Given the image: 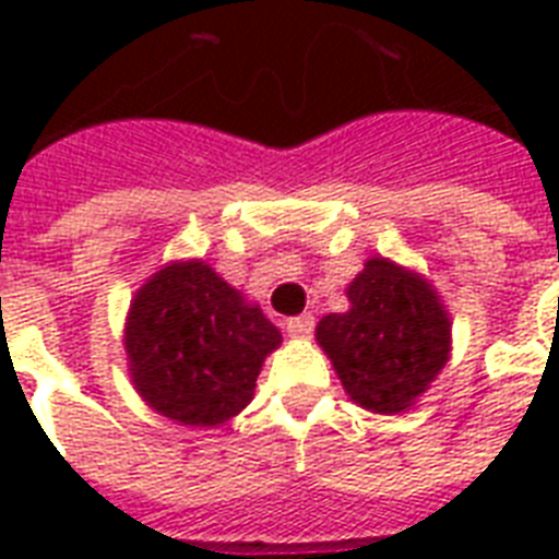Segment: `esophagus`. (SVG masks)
<instances>
[{
  "instance_id": "1",
  "label": "esophagus",
  "mask_w": 559,
  "mask_h": 559,
  "mask_svg": "<svg viewBox=\"0 0 559 559\" xmlns=\"http://www.w3.org/2000/svg\"><path fill=\"white\" fill-rule=\"evenodd\" d=\"M313 316L310 313H301V316H293V319H287L284 322V328H287L289 336H296V340H305V336H310L313 333Z\"/></svg>"
}]
</instances>
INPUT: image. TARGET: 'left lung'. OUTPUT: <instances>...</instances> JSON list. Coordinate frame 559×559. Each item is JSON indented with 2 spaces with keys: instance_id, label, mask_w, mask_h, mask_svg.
Listing matches in <instances>:
<instances>
[{
  "instance_id": "left-lung-1",
  "label": "left lung",
  "mask_w": 559,
  "mask_h": 559,
  "mask_svg": "<svg viewBox=\"0 0 559 559\" xmlns=\"http://www.w3.org/2000/svg\"><path fill=\"white\" fill-rule=\"evenodd\" d=\"M348 301V313L324 316L316 340L354 403L377 415L406 412L450 359L452 322L441 296L424 275L368 258Z\"/></svg>"
}]
</instances>
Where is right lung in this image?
I'll list each match as a JSON object with an SVG mask.
<instances>
[{"instance_id":"1","label":"right lung","mask_w":559,"mask_h":559,"mask_svg":"<svg viewBox=\"0 0 559 559\" xmlns=\"http://www.w3.org/2000/svg\"><path fill=\"white\" fill-rule=\"evenodd\" d=\"M278 328L205 261H174L127 313L124 348L135 391L182 426H219L243 412Z\"/></svg>"}]
</instances>
